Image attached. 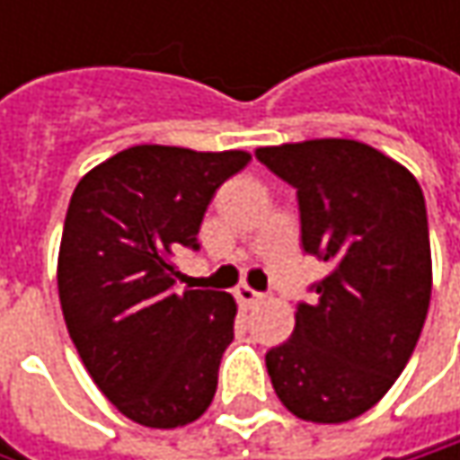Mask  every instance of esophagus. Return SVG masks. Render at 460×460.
<instances>
[{
  "label": "esophagus",
  "instance_id": "esophagus-1",
  "mask_svg": "<svg viewBox=\"0 0 460 460\" xmlns=\"http://www.w3.org/2000/svg\"><path fill=\"white\" fill-rule=\"evenodd\" d=\"M234 296H236V301H239L242 306H252V304L263 301V293L252 290L250 285H239V288L234 290Z\"/></svg>",
  "mask_w": 460,
  "mask_h": 460
}]
</instances>
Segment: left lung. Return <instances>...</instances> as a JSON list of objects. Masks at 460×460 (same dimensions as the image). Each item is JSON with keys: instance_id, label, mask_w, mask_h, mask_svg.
I'll list each match as a JSON object with an SVG mask.
<instances>
[{"instance_id": "8db88e82", "label": "left lung", "mask_w": 460, "mask_h": 460, "mask_svg": "<svg viewBox=\"0 0 460 460\" xmlns=\"http://www.w3.org/2000/svg\"><path fill=\"white\" fill-rule=\"evenodd\" d=\"M296 189L301 244L330 271L309 285L293 335L266 351L277 397L293 415L343 423L370 411L413 354L431 298L423 191L359 140L322 138L255 151Z\"/></svg>"}]
</instances>
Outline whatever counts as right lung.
Masks as SVG:
<instances>
[{
  "mask_svg": "<svg viewBox=\"0 0 460 460\" xmlns=\"http://www.w3.org/2000/svg\"><path fill=\"white\" fill-rule=\"evenodd\" d=\"M244 151L133 146L90 170L71 194L58 293L68 335L119 413L175 429L205 413L234 341L236 304L221 290H178L172 255L199 250L205 210Z\"/></svg>",
  "mask_w": 460,
  "mask_h": 460,
  "instance_id": "right-lung-1",
  "label": "right lung"
}]
</instances>
